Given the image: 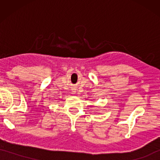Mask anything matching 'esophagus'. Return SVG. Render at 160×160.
<instances>
[{"mask_svg": "<svg viewBox=\"0 0 160 160\" xmlns=\"http://www.w3.org/2000/svg\"><path fill=\"white\" fill-rule=\"evenodd\" d=\"M73 94H75V92H74V91H73Z\"/></svg>", "mask_w": 160, "mask_h": 160, "instance_id": "esophagus-1", "label": "esophagus"}]
</instances>
